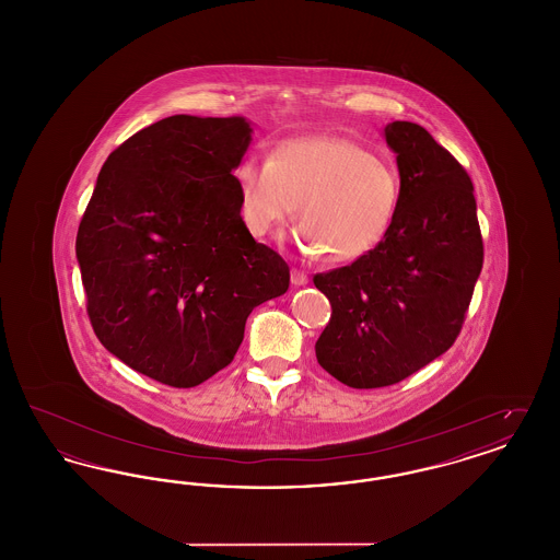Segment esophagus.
Instances as JSON below:
<instances>
[{
  "mask_svg": "<svg viewBox=\"0 0 560 560\" xmlns=\"http://www.w3.org/2000/svg\"><path fill=\"white\" fill-rule=\"evenodd\" d=\"M306 283H308L306 272L300 268H292V285H306Z\"/></svg>",
  "mask_w": 560,
  "mask_h": 560,
  "instance_id": "34e87169",
  "label": "esophagus"
}]
</instances>
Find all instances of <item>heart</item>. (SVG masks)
I'll return each instance as SVG.
<instances>
[{
    "mask_svg": "<svg viewBox=\"0 0 560 560\" xmlns=\"http://www.w3.org/2000/svg\"><path fill=\"white\" fill-rule=\"evenodd\" d=\"M233 174L241 215L254 237L277 233L298 206L300 241L329 262L372 252L399 208L397 167L340 136L288 140L268 161L241 160Z\"/></svg>",
    "mask_w": 560,
    "mask_h": 560,
    "instance_id": "obj_1",
    "label": "heart"
}]
</instances>
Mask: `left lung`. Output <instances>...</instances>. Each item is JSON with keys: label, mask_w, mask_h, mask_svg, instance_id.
<instances>
[{"label": "left lung", "mask_w": 560, "mask_h": 560, "mask_svg": "<svg viewBox=\"0 0 560 560\" xmlns=\"http://www.w3.org/2000/svg\"><path fill=\"white\" fill-rule=\"evenodd\" d=\"M384 133L399 165L395 220L372 252L313 277L331 304L317 361L350 388L397 384L450 350L482 268L468 172L418 124Z\"/></svg>", "instance_id": "1"}]
</instances>
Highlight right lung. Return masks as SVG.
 <instances>
[{"label": "right lung", "mask_w": 560, "mask_h": 560, "mask_svg": "<svg viewBox=\"0 0 560 560\" xmlns=\"http://www.w3.org/2000/svg\"><path fill=\"white\" fill-rule=\"evenodd\" d=\"M243 117L172 115L108 155L75 241L88 317L108 352L161 384L224 370L290 267L249 235L233 170Z\"/></svg>", "instance_id": "obj_1"}]
</instances>
